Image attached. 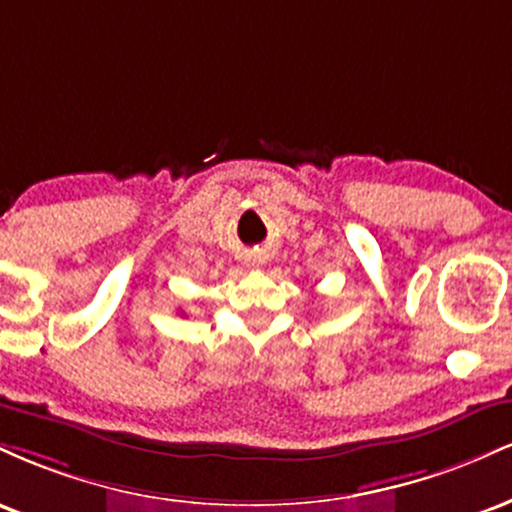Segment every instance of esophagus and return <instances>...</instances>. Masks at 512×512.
<instances>
[{
  "mask_svg": "<svg viewBox=\"0 0 512 512\" xmlns=\"http://www.w3.org/2000/svg\"><path fill=\"white\" fill-rule=\"evenodd\" d=\"M252 264H255V267H262V260L260 262H252Z\"/></svg>",
  "mask_w": 512,
  "mask_h": 512,
  "instance_id": "esophagus-1",
  "label": "esophagus"
}]
</instances>
